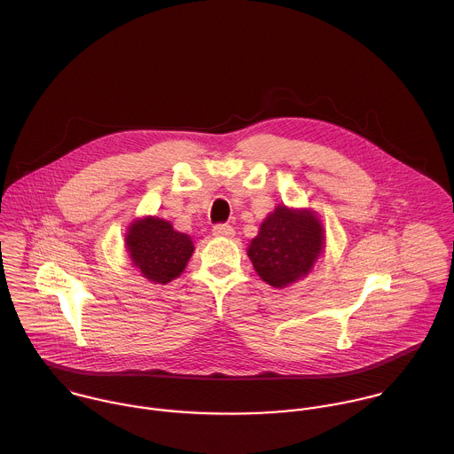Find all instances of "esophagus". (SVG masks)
<instances>
[{"mask_svg":"<svg viewBox=\"0 0 454 454\" xmlns=\"http://www.w3.org/2000/svg\"><path fill=\"white\" fill-rule=\"evenodd\" d=\"M234 229L231 225H225V223H220V225H215L213 227V236L216 238H234Z\"/></svg>","mask_w":454,"mask_h":454,"instance_id":"obj_1","label":"esophagus"}]
</instances>
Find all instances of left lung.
Masks as SVG:
<instances>
[{
	"instance_id": "8db88e82",
	"label": "left lung",
	"mask_w": 454,
	"mask_h": 454,
	"mask_svg": "<svg viewBox=\"0 0 454 454\" xmlns=\"http://www.w3.org/2000/svg\"><path fill=\"white\" fill-rule=\"evenodd\" d=\"M324 247L325 231L315 211L278 204L261 223L247 254L268 286L286 289L313 270Z\"/></svg>"
}]
</instances>
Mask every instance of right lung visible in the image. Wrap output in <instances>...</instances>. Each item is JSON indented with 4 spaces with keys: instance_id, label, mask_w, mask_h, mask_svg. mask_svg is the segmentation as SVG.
Masks as SVG:
<instances>
[{
    "instance_id": "add662e5",
    "label": "right lung",
    "mask_w": 454,
    "mask_h": 454,
    "mask_svg": "<svg viewBox=\"0 0 454 454\" xmlns=\"http://www.w3.org/2000/svg\"><path fill=\"white\" fill-rule=\"evenodd\" d=\"M125 248L132 266L153 284H168L177 278L195 247L188 234L177 232L170 222L158 216L136 218L127 231Z\"/></svg>"
}]
</instances>
